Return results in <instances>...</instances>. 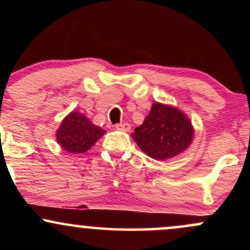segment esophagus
Returning <instances> with one entry per match:
<instances>
[{"mask_svg": "<svg viewBox=\"0 0 250 250\" xmlns=\"http://www.w3.org/2000/svg\"><path fill=\"white\" fill-rule=\"evenodd\" d=\"M115 128L117 130H121V131H129L130 130V125L129 123H117L115 125Z\"/></svg>", "mask_w": 250, "mask_h": 250, "instance_id": "1", "label": "esophagus"}]
</instances>
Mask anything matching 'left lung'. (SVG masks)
<instances>
[{
    "instance_id": "1",
    "label": "left lung",
    "mask_w": 250,
    "mask_h": 250,
    "mask_svg": "<svg viewBox=\"0 0 250 250\" xmlns=\"http://www.w3.org/2000/svg\"><path fill=\"white\" fill-rule=\"evenodd\" d=\"M131 137L140 149L155 160H167L185 151L194 139L191 122L182 111L155 102L149 115Z\"/></svg>"
}]
</instances>
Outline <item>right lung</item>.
I'll return each mask as SVG.
<instances>
[{
  "label": "right lung",
  "mask_w": 250,
  "mask_h": 250,
  "mask_svg": "<svg viewBox=\"0 0 250 250\" xmlns=\"http://www.w3.org/2000/svg\"><path fill=\"white\" fill-rule=\"evenodd\" d=\"M104 133L85 115L74 110L63 119L56 131V140L68 153L82 154L93 147Z\"/></svg>",
  "instance_id": "right-lung-1"
}]
</instances>
